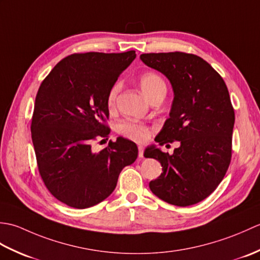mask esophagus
Listing matches in <instances>:
<instances>
[{
    "label": "esophagus",
    "mask_w": 260,
    "mask_h": 260,
    "mask_svg": "<svg viewBox=\"0 0 260 260\" xmlns=\"http://www.w3.org/2000/svg\"><path fill=\"white\" fill-rule=\"evenodd\" d=\"M139 156L140 157L144 156V147L143 146H139Z\"/></svg>",
    "instance_id": "1"
}]
</instances>
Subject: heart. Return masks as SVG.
Listing matches in <instances>:
<instances>
[{"mask_svg": "<svg viewBox=\"0 0 260 260\" xmlns=\"http://www.w3.org/2000/svg\"><path fill=\"white\" fill-rule=\"evenodd\" d=\"M140 86L144 95L152 101L154 97L167 92V84L159 75L155 73H145L140 77ZM120 90L119 82L115 84L109 88L106 97V105L109 109L115 107L116 99H117L118 92ZM117 132L131 141L137 143H144L150 137V127L147 125L139 123V121L125 119L117 125Z\"/></svg>", "mask_w": 260, "mask_h": 260, "instance_id": "b5f03b06", "label": "heart"}]
</instances>
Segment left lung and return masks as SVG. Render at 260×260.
<instances>
[{
    "mask_svg": "<svg viewBox=\"0 0 260 260\" xmlns=\"http://www.w3.org/2000/svg\"><path fill=\"white\" fill-rule=\"evenodd\" d=\"M142 61L168 77L174 90L170 118L155 141L180 142L172 155L148 147L163 173L150 182L151 191L179 207L204 200L224 178L233 155L235 110L222 77L206 60L174 51L143 53Z\"/></svg>",
    "mask_w": 260,
    "mask_h": 260,
    "instance_id": "8db88e82",
    "label": "left lung"
}]
</instances>
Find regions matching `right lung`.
<instances>
[{
	"instance_id": "add662e5",
	"label": "right lung",
	"mask_w": 260,
	"mask_h": 260,
	"mask_svg": "<svg viewBox=\"0 0 260 260\" xmlns=\"http://www.w3.org/2000/svg\"><path fill=\"white\" fill-rule=\"evenodd\" d=\"M135 57L134 50L73 53L39 87L31 119L38 170L48 191L71 208L105 200L139 154L135 143L123 137L98 152L91 146L108 140L107 92Z\"/></svg>"
}]
</instances>
